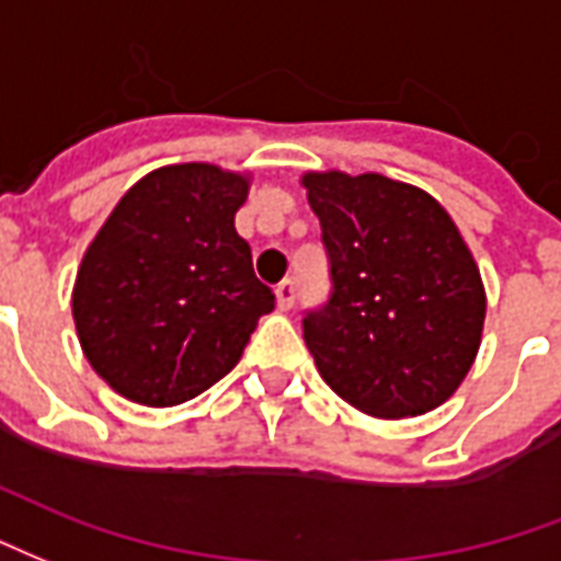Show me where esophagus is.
<instances>
[{"label":"esophagus","mask_w":561,"mask_h":561,"mask_svg":"<svg viewBox=\"0 0 561 561\" xmlns=\"http://www.w3.org/2000/svg\"><path fill=\"white\" fill-rule=\"evenodd\" d=\"M275 298H277V310L293 308V305H296V284H293V280H284V284H277Z\"/></svg>","instance_id":"obj_1"}]
</instances>
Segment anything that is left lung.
Segmentation results:
<instances>
[{"label": "left lung", "mask_w": 561, "mask_h": 561, "mask_svg": "<svg viewBox=\"0 0 561 561\" xmlns=\"http://www.w3.org/2000/svg\"><path fill=\"white\" fill-rule=\"evenodd\" d=\"M331 296L305 317L317 370L350 407L410 419L443 407L481 346L488 296L472 251L427 191L388 175L305 173Z\"/></svg>", "instance_id": "1"}]
</instances>
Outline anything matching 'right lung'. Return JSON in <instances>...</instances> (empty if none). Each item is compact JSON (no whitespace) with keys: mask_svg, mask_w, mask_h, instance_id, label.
<instances>
[{"mask_svg":"<svg viewBox=\"0 0 561 561\" xmlns=\"http://www.w3.org/2000/svg\"><path fill=\"white\" fill-rule=\"evenodd\" d=\"M251 175L170 163L142 175L85 248L71 310L83 355L122 398L179 407L239 365L275 296L236 211Z\"/></svg>","mask_w":561,"mask_h":561,"instance_id":"obj_1","label":"right lung"}]
</instances>
